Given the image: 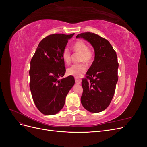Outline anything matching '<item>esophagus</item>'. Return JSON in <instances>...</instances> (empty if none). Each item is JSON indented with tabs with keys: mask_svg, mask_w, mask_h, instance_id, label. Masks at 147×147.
Masks as SVG:
<instances>
[{
	"mask_svg": "<svg viewBox=\"0 0 147 147\" xmlns=\"http://www.w3.org/2000/svg\"><path fill=\"white\" fill-rule=\"evenodd\" d=\"M75 83H76L77 84H80L81 83L82 80H81L80 79H78L77 78H75Z\"/></svg>",
	"mask_w": 147,
	"mask_h": 147,
	"instance_id": "34e87169",
	"label": "esophagus"
}]
</instances>
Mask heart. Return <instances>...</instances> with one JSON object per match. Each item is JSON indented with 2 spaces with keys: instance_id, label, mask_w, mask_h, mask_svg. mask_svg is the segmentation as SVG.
Returning <instances> with one entry per match:
<instances>
[{
  "instance_id": "heart-1",
  "label": "heart",
  "mask_w": 147,
  "mask_h": 147,
  "mask_svg": "<svg viewBox=\"0 0 147 147\" xmlns=\"http://www.w3.org/2000/svg\"><path fill=\"white\" fill-rule=\"evenodd\" d=\"M73 50L75 52L81 53L80 61L86 64H90L92 58V53L89 50L87 44L82 41L78 40L75 42L73 45ZM62 57L66 64H69L71 61V53L69 48H64L62 52ZM86 70V67L84 64H74L67 69V72L70 75L75 77H80L84 73Z\"/></svg>"
}]
</instances>
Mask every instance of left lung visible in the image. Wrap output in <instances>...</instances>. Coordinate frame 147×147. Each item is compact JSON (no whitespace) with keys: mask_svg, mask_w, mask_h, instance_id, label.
Wrapping results in <instances>:
<instances>
[{"mask_svg":"<svg viewBox=\"0 0 147 147\" xmlns=\"http://www.w3.org/2000/svg\"><path fill=\"white\" fill-rule=\"evenodd\" d=\"M76 38H83L90 42L95 53L86 78L82 81V104L89 112H100L108 107L115 94L118 82L117 53L107 40L96 34L81 33Z\"/></svg>","mask_w":147,"mask_h":147,"instance_id":"1","label":"left lung"}]
</instances>
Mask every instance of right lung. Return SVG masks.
I'll return each mask as SVG.
<instances>
[{"label":"right lung","mask_w":147,"mask_h":147,"mask_svg":"<svg viewBox=\"0 0 147 147\" xmlns=\"http://www.w3.org/2000/svg\"><path fill=\"white\" fill-rule=\"evenodd\" d=\"M74 34H55L39 43L30 61V90L38 110L45 115L58 113L65 97L75 84L72 75L61 78L65 73L62 52Z\"/></svg>","instance_id":"1"}]
</instances>
